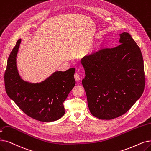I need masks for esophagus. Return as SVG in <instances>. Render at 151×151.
<instances>
[{"instance_id":"1","label":"esophagus","mask_w":151,"mask_h":151,"mask_svg":"<svg viewBox=\"0 0 151 151\" xmlns=\"http://www.w3.org/2000/svg\"><path fill=\"white\" fill-rule=\"evenodd\" d=\"M74 78H75V80L76 81H78L80 80V75L78 74V73H75V75H74Z\"/></svg>"}]
</instances>
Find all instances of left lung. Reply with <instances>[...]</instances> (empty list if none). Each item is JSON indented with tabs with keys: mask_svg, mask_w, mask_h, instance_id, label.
I'll use <instances>...</instances> for the list:
<instances>
[{
	"mask_svg": "<svg viewBox=\"0 0 151 151\" xmlns=\"http://www.w3.org/2000/svg\"><path fill=\"white\" fill-rule=\"evenodd\" d=\"M120 43L84 56L82 81L91 114L111 120L125 114L143 93L145 74L141 51L128 32Z\"/></svg>",
	"mask_w": 151,
	"mask_h": 151,
	"instance_id": "obj_1",
	"label": "left lung"
}]
</instances>
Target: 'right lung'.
<instances>
[{"label":"right lung","mask_w":151,"mask_h":151,"mask_svg":"<svg viewBox=\"0 0 151 151\" xmlns=\"http://www.w3.org/2000/svg\"><path fill=\"white\" fill-rule=\"evenodd\" d=\"M20 43L19 39L8 58L4 74L6 93L29 117L41 122L57 120L64 115L63 102L75 85V69L56 71L39 84L25 82L19 76L16 64Z\"/></svg>","instance_id":"add662e5"}]
</instances>
